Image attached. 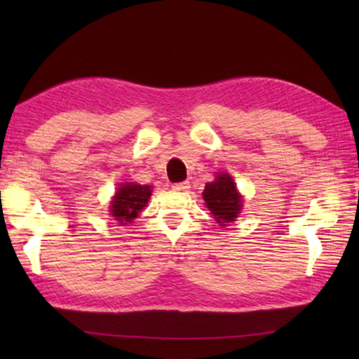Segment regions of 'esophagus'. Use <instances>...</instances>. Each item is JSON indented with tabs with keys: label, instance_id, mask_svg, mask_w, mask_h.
<instances>
[{
	"label": "esophagus",
	"instance_id": "1",
	"mask_svg": "<svg viewBox=\"0 0 359 359\" xmlns=\"http://www.w3.org/2000/svg\"><path fill=\"white\" fill-rule=\"evenodd\" d=\"M189 188V182H180V184H174L172 189L174 191H187Z\"/></svg>",
	"mask_w": 359,
	"mask_h": 359
}]
</instances>
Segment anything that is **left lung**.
Masks as SVG:
<instances>
[{
    "mask_svg": "<svg viewBox=\"0 0 359 359\" xmlns=\"http://www.w3.org/2000/svg\"><path fill=\"white\" fill-rule=\"evenodd\" d=\"M203 201L207 202L215 219L222 225L233 222L242 207V197L236 189L231 175L228 174H217L215 182L205 185Z\"/></svg>",
    "mask_w": 359,
    "mask_h": 359,
    "instance_id": "8db88e82",
    "label": "left lung"
}]
</instances>
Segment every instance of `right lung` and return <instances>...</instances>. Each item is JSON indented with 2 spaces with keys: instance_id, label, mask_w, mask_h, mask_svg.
<instances>
[{
  "instance_id": "add662e5",
  "label": "right lung",
  "mask_w": 359,
  "mask_h": 359,
  "mask_svg": "<svg viewBox=\"0 0 359 359\" xmlns=\"http://www.w3.org/2000/svg\"><path fill=\"white\" fill-rule=\"evenodd\" d=\"M151 197V188L148 185H121L111 202L112 217H116L120 225L131 224L139 216Z\"/></svg>"
}]
</instances>
